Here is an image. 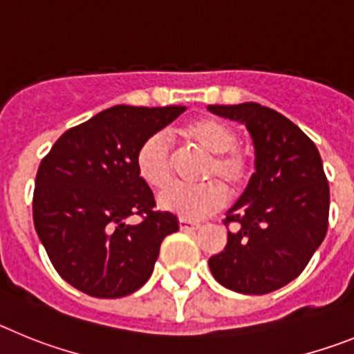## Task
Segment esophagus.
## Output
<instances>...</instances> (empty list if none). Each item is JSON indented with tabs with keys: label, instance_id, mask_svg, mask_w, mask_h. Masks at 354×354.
Wrapping results in <instances>:
<instances>
[{
	"label": "esophagus",
	"instance_id": "1",
	"mask_svg": "<svg viewBox=\"0 0 354 354\" xmlns=\"http://www.w3.org/2000/svg\"><path fill=\"white\" fill-rule=\"evenodd\" d=\"M179 227H180V230H196V228H200V225L195 223V221L179 218Z\"/></svg>",
	"mask_w": 354,
	"mask_h": 354
}]
</instances>
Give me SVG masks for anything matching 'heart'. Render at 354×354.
Returning a JSON list of instances; mask_svg holds the SVG:
<instances>
[{
  "label": "heart",
  "instance_id": "obj_1",
  "mask_svg": "<svg viewBox=\"0 0 354 354\" xmlns=\"http://www.w3.org/2000/svg\"><path fill=\"white\" fill-rule=\"evenodd\" d=\"M186 145L207 156L200 184L195 187L174 186L159 196V205L184 220H200L216 212L227 202L230 193L243 189L248 180V156L236 145L237 134L232 126L214 117H198L179 129ZM140 179L152 189H165L174 180V156L161 134H150L140 143L134 158Z\"/></svg>",
  "mask_w": 354,
  "mask_h": 354
}]
</instances>
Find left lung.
<instances>
[{
  "instance_id": "obj_1",
  "label": "left lung",
  "mask_w": 354,
  "mask_h": 354,
  "mask_svg": "<svg viewBox=\"0 0 354 354\" xmlns=\"http://www.w3.org/2000/svg\"><path fill=\"white\" fill-rule=\"evenodd\" d=\"M245 124L255 174L228 209L227 246L209 259L212 277L241 294H268L305 270L328 230L330 186L317 147L296 124L257 102L207 106Z\"/></svg>"
}]
</instances>
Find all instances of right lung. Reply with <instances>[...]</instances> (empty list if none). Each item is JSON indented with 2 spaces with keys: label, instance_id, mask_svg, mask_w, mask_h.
I'll use <instances>...</instances> for the list:
<instances>
[{
  "label": "right lung",
  "instance_id": "add662e5",
  "mask_svg": "<svg viewBox=\"0 0 354 354\" xmlns=\"http://www.w3.org/2000/svg\"><path fill=\"white\" fill-rule=\"evenodd\" d=\"M184 106H113L65 131L40 161L33 223L65 282L93 298H122L147 282L162 239L179 230L140 179V143L184 113ZM138 214L142 221L127 225Z\"/></svg>",
  "mask_w": 354,
  "mask_h": 354
}]
</instances>
